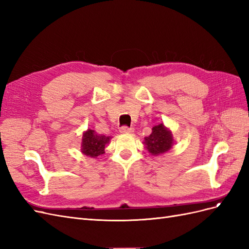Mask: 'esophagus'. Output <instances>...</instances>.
I'll list each match as a JSON object with an SVG mask.
<instances>
[{
    "instance_id": "34e87169",
    "label": "esophagus",
    "mask_w": 249,
    "mask_h": 249,
    "mask_svg": "<svg viewBox=\"0 0 249 249\" xmlns=\"http://www.w3.org/2000/svg\"><path fill=\"white\" fill-rule=\"evenodd\" d=\"M119 131L121 133H130L133 131V129L132 128H129L128 126H122V127H120Z\"/></svg>"
}]
</instances>
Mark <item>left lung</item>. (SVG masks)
<instances>
[{
    "mask_svg": "<svg viewBox=\"0 0 249 249\" xmlns=\"http://www.w3.org/2000/svg\"><path fill=\"white\" fill-rule=\"evenodd\" d=\"M145 146L153 155L162 154L173 146V138L171 131L166 129L161 123L152 128V133L145 138Z\"/></svg>",
    "mask_w": 249,
    "mask_h": 249,
    "instance_id": "1",
    "label": "left lung"
}]
</instances>
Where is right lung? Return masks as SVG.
Masks as SVG:
<instances>
[{
  "instance_id": "1",
  "label": "right lung",
  "mask_w": 249,
  "mask_h": 249,
  "mask_svg": "<svg viewBox=\"0 0 249 249\" xmlns=\"http://www.w3.org/2000/svg\"><path fill=\"white\" fill-rule=\"evenodd\" d=\"M110 139V136L96 134L94 130L89 129L83 135L82 152L87 156L97 157L104 153V148Z\"/></svg>"
}]
</instances>
